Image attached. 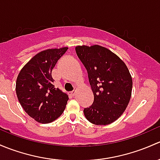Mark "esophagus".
Listing matches in <instances>:
<instances>
[{
	"label": "esophagus",
	"mask_w": 160,
	"mask_h": 160,
	"mask_svg": "<svg viewBox=\"0 0 160 160\" xmlns=\"http://www.w3.org/2000/svg\"><path fill=\"white\" fill-rule=\"evenodd\" d=\"M75 93H76V91H75V90H73V91H72L70 92V94L72 95V96L75 95Z\"/></svg>",
	"instance_id": "34e87169"
}]
</instances>
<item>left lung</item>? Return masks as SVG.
Instances as JSON below:
<instances>
[{
	"label": "left lung",
	"mask_w": 160,
	"mask_h": 160,
	"mask_svg": "<svg viewBox=\"0 0 160 160\" xmlns=\"http://www.w3.org/2000/svg\"><path fill=\"white\" fill-rule=\"evenodd\" d=\"M75 51L88 72L93 104L84 108L93 124L108 125L122 116L129 104L132 80L126 64L116 54L100 45L77 46Z\"/></svg>",
	"instance_id": "obj_1"
}]
</instances>
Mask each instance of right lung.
<instances>
[{"mask_svg": "<svg viewBox=\"0 0 160 160\" xmlns=\"http://www.w3.org/2000/svg\"><path fill=\"white\" fill-rule=\"evenodd\" d=\"M68 48L39 52L23 67L16 81V94L29 116L40 123L57 119L66 107L68 96L55 88L52 69Z\"/></svg>", "mask_w": 160, "mask_h": 160, "instance_id": "right-lung-1", "label": "right lung"}]
</instances>
